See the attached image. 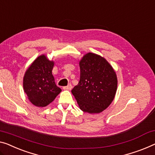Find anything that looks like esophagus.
<instances>
[{
    "label": "esophagus",
    "instance_id": "obj_1",
    "mask_svg": "<svg viewBox=\"0 0 155 155\" xmlns=\"http://www.w3.org/2000/svg\"><path fill=\"white\" fill-rule=\"evenodd\" d=\"M71 87H71V85L69 84L68 85H67V86L63 87V89L64 90H71Z\"/></svg>",
    "mask_w": 155,
    "mask_h": 155
}]
</instances>
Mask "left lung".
<instances>
[{
  "mask_svg": "<svg viewBox=\"0 0 155 155\" xmlns=\"http://www.w3.org/2000/svg\"><path fill=\"white\" fill-rule=\"evenodd\" d=\"M80 81L71 93L80 109L88 114H100L114 100L117 87L113 67L101 55L87 53L79 61Z\"/></svg>",
  "mask_w": 155,
  "mask_h": 155,
  "instance_id": "left-lung-1",
  "label": "left lung"
}]
</instances>
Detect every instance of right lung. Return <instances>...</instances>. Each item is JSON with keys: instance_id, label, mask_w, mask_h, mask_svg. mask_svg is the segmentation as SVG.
Instances as JSON below:
<instances>
[{"instance_id": "1", "label": "right lung", "mask_w": 155, "mask_h": 155, "mask_svg": "<svg viewBox=\"0 0 155 155\" xmlns=\"http://www.w3.org/2000/svg\"><path fill=\"white\" fill-rule=\"evenodd\" d=\"M54 66V62L43 54L37 58L25 72L23 80L24 92L29 101L36 107H47L61 92L52 74Z\"/></svg>"}]
</instances>
